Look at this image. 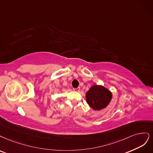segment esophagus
I'll list each match as a JSON object with an SVG mask.
<instances>
[{
	"label": "esophagus",
	"mask_w": 153,
	"mask_h": 153,
	"mask_svg": "<svg viewBox=\"0 0 153 153\" xmlns=\"http://www.w3.org/2000/svg\"><path fill=\"white\" fill-rule=\"evenodd\" d=\"M73 90L74 91H80V87H78V88H73Z\"/></svg>",
	"instance_id": "esophagus-1"
}]
</instances>
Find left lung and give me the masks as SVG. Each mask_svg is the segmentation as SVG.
<instances>
[{"mask_svg":"<svg viewBox=\"0 0 153 153\" xmlns=\"http://www.w3.org/2000/svg\"><path fill=\"white\" fill-rule=\"evenodd\" d=\"M112 97V93L102 85H93L86 93L88 104L93 110L100 111L105 108Z\"/></svg>","mask_w":153,"mask_h":153,"instance_id":"8db88e82","label":"left lung"}]
</instances>
